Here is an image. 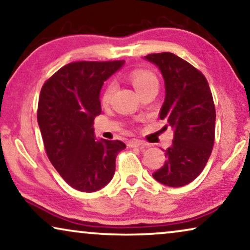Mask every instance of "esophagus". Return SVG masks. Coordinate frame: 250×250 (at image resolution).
I'll list each match as a JSON object with an SVG mask.
<instances>
[{
    "label": "esophagus",
    "instance_id": "34e87169",
    "mask_svg": "<svg viewBox=\"0 0 250 250\" xmlns=\"http://www.w3.org/2000/svg\"><path fill=\"white\" fill-rule=\"evenodd\" d=\"M145 146V143H143L142 141H140V140H129V141L127 142V146H129V148H136V146Z\"/></svg>",
    "mask_w": 250,
    "mask_h": 250
}]
</instances>
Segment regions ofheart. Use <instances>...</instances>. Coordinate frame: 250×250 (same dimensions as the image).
Segmentation results:
<instances>
[{"label":"heart","mask_w":250,"mask_h":250,"mask_svg":"<svg viewBox=\"0 0 250 250\" xmlns=\"http://www.w3.org/2000/svg\"><path fill=\"white\" fill-rule=\"evenodd\" d=\"M129 81L133 84V86L135 87V90L141 93L146 88L151 86V85H158V80H157L156 75L152 73L151 70L149 69H135L133 70L131 74H129ZM115 91V83L114 82H110L105 87L104 92V95H102V99L104 101H108L109 99L111 98L112 93Z\"/></svg>","instance_id":"b5f03b06"}]
</instances>
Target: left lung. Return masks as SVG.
Listing matches in <instances>:
<instances>
[{"label":"left lung","mask_w":250,"mask_h":250,"mask_svg":"<svg viewBox=\"0 0 250 250\" xmlns=\"http://www.w3.org/2000/svg\"><path fill=\"white\" fill-rule=\"evenodd\" d=\"M162 71L165 101L159 118L174 129L166 162L152 174L168 187H183L199 176L213 150L216 111L209 85L200 70L170 52L145 57Z\"/></svg>","instance_id":"1"}]
</instances>
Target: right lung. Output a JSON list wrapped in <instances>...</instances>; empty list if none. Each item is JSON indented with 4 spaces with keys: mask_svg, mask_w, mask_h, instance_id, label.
<instances>
[{
    "mask_svg": "<svg viewBox=\"0 0 250 250\" xmlns=\"http://www.w3.org/2000/svg\"><path fill=\"white\" fill-rule=\"evenodd\" d=\"M124 60L76 61L60 68L43 84L37 122L50 162L71 188L94 192L110 182L116 156L124 142L95 140L104 82Z\"/></svg>",
    "mask_w": 250,
    "mask_h": 250,
    "instance_id": "obj_1",
    "label": "right lung"
}]
</instances>
